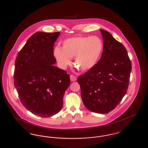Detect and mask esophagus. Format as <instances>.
Returning a JSON list of instances; mask_svg holds the SVG:
<instances>
[{
	"label": "esophagus",
	"mask_w": 148,
	"mask_h": 148,
	"mask_svg": "<svg viewBox=\"0 0 148 148\" xmlns=\"http://www.w3.org/2000/svg\"><path fill=\"white\" fill-rule=\"evenodd\" d=\"M70 77H71V81L72 82H75L77 80V77L74 75H71Z\"/></svg>",
	"instance_id": "34e87169"
}]
</instances>
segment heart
Masks as SVG:
<instances>
[{"label": "heart", "mask_w": 148, "mask_h": 148, "mask_svg": "<svg viewBox=\"0 0 148 148\" xmlns=\"http://www.w3.org/2000/svg\"><path fill=\"white\" fill-rule=\"evenodd\" d=\"M62 48L56 47L54 55L61 68L71 63L82 71L92 69L98 63L104 49L103 40L97 36H77L64 40Z\"/></svg>", "instance_id": "1"}]
</instances>
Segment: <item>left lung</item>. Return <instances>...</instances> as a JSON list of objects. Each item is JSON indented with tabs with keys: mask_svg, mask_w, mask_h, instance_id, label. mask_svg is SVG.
<instances>
[{
	"mask_svg": "<svg viewBox=\"0 0 148 148\" xmlns=\"http://www.w3.org/2000/svg\"><path fill=\"white\" fill-rule=\"evenodd\" d=\"M101 58L92 69L77 77L85 106L99 114L109 113L119 104L128 88L132 63L125 47L108 32Z\"/></svg>",
	"mask_w": 148,
	"mask_h": 148,
	"instance_id": "left-lung-1",
	"label": "left lung"
}]
</instances>
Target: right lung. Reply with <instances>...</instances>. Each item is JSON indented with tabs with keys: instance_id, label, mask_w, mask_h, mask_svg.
I'll return each mask as SVG.
<instances>
[{
	"instance_id": "obj_1",
	"label": "right lung",
	"mask_w": 148,
	"mask_h": 148,
	"mask_svg": "<svg viewBox=\"0 0 148 148\" xmlns=\"http://www.w3.org/2000/svg\"><path fill=\"white\" fill-rule=\"evenodd\" d=\"M60 32H38L16 58L14 86L21 104L31 113L48 118L63 107L64 92L71 84L66 71L53 64L54 44Z\"/></svg>"
}]
</instances>
